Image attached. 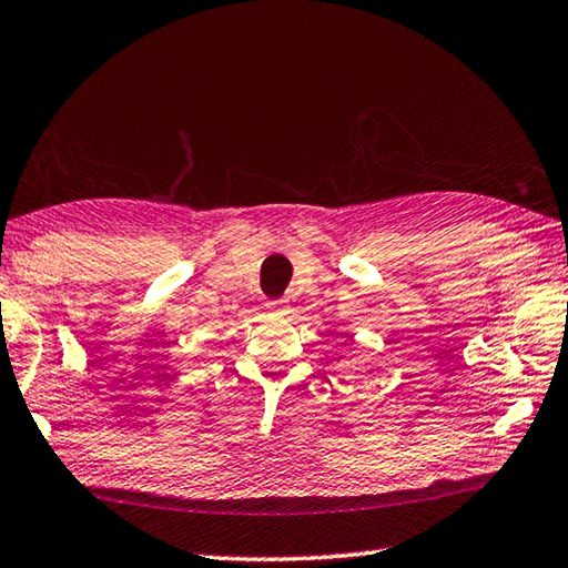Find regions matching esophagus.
I'll list each match as a JSON object with an SVG mask.
<instances>
[{"instance_id": "esophagus-1", "label": "esophagus", "mask_w": 568, "mask_h": 568, "mask_svg": "<svg viewBox=\"0 0 568 568\" xmlns=\"http://www.w3.org/2000/svg\"><path fill=\"white\" fill-rule=\"evenodd\" d=\"M270 308L274 311V314H280V316H286V314H288V304H286V301H272Z\"/></svg>"}]
</instances>
